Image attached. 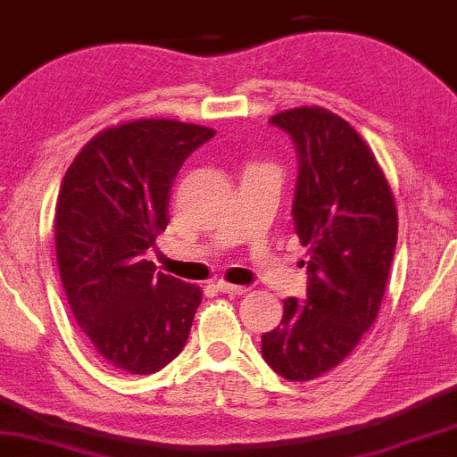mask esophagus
<instances>
[{
    "label": "esophagus",
    "mask_w": 457,
    "mask_h": 457,
    "mask_svg": "<svg viewBox=\"0 0 457 457\" xmlns=\"http://www.w3.org/2000/svg\"><path fill=\"white\" fill-rule=\"evenodd\" d=\"M217 289L221 291V294H232V295H243V294H246V291H249V287H243V285H232L228 281H219Z\"/></svg>",
    "instance_id": "obj_1"
}]
</instances>
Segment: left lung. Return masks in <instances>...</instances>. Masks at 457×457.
<instances>
[{"mask_svg": "<svg viewBox=\"0 0 457 457\" xmlns=\"http://www.w3.org/2000/svg\"><path fill=\"white\" fill-rule=\"evenodd\" d=\"M270 123L287 131L298 153L291 214L311 260L304 304L283 302L281 323L262 337V355L287 381H312L337 368L375 323L398 214L386 174L347 120L302 106Z\"/></svg>", "mask_w": 457, "mask_h": 457, "instance_id": "obj_1", "label": "left lung"}]
</instances>
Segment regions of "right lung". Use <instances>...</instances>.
<instances>
[{
	"label": "right lung",
	"instance_id": "1",
	"mask_svg": "<svg viewBox=\"0 0 457 457\" xmlns=\"http://www.w3.org/2000/svg\"><path fill=\"white\" fill-rule=\"evenodd\" d=\"M214 129L138 119L100 131L63 176L54 249L76 323L110 366L153 375L180 353L202 289L155 272L145 255L170 221L185 159Z\"/></svg>",
	"mask_w": 457,
	"mask_h": 457
}]
</instances>
